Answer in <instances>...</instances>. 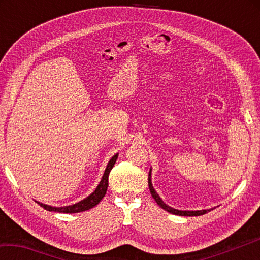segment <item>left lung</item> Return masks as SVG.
Returning <instances> with one entry per match:
<instances>
[{
  "label": "left lung",
  "instance_id": "left-lung-1",
  "mask_svg": "<svg viewBox=\"0 0 260 260\" xmlns=\"http://www.w3.org/2000/svg\"><path fill=\"white\" fill-rule=\"evenodd\" d=\"M148 184H149V189H150V192H151V196L153 197V200L157 202V204L160 206L161 209H164L167 212L172 213V214H177V215H184V217H199V215L202 214H205L208 213V211L211 210H201V211H180V210H175L173 208H171V206L166 205L164 202L161 201V199L159 196H158V193L155 191V189L152 187V183H151V170L150 172H149V178H148Z\"/></svg>",
  "mask_w": 260,
  "mask_h": 260
}]
</instances>
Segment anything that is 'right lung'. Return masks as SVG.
Wrapping results in <instances>:
<instances>
[{"mask_svg": "<svg viewBox=\"0 0 260 260\" xmlns=\"http://www.w3.org/2000/svg\"><path fill=\"white\" fill-rule=\"evenodd\" d=\"M117 158H118V155H114L111 159H110L107 169H105V172L103 174V178H102V180H101V182L98 186V188H96L95 191L91 193V195L88 196L87 199L82 200L81 202H79V203H77V204L64 206V208H54V206H49V205L39 203V202H38V204L42 206V208L47 211H54V212H61V213H78V212H82V211H87L91 208H94L95 205H98L100 203L101 200L103 199L105 193H107V189L109 186V174H110V171L112 170V167L114 165V162H116Z\"/></svg>", "mask_w": 260, "mask_h": 260, "instance_id": "1", "label": "right lung"}]
</instances>
